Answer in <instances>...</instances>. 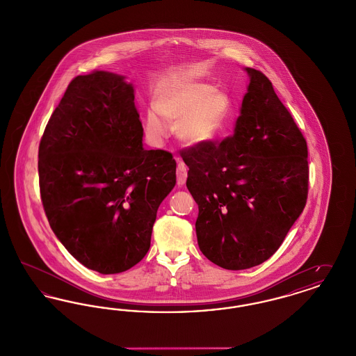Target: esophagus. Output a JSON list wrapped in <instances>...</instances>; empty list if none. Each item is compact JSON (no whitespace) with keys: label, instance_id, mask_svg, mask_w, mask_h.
Listing matches in <instances>:
<instances>
[{"label":"esophagus","instance_id":"esophagus-1","mask_svg":"<svg viewBox=\"0 0 356 356\" xmlns=\"http://www.w3.org/2000/svg\"><path fill=\"white\" fill-rule=\"evenodd\" d=\"M186 164L183 163V161H180L179 159H177V170H176V175H177V186H181L186 184Z\"/></svg>","mask_w":356,"mask_h":356}]
</instances>
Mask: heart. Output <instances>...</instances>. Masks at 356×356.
I'll use <instances>...</instances> for the list:
<instances>
[{"label":"heart","instance_id":"heart-1","mask_svg":"<svg viewBox=\"0 0 356 356\" xmlns=\"http://www.w3.org/2000/svg\"><path fill=\"white\" fill-rule=\"evenodd\" d=\"M229 109L231 100L224 90L189 76H176L156 86L145 129L153 140H163L167 135L163 118L175 124V135L183 144L203 145L220 134Z\"/></svg>","mask_w":356,"mask_h":356}]
</instances>
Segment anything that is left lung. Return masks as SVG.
<instances>
[{
  "label": "left lung",
  "mask_w": 356,
  "mask_h": 356,
  "mask_svg": "<svg viewBox=\"0 0 356 356\" xmlns=\"http://www.w3.org/2000/svg\"><path fill=\"white\" fill-rule=\"evenodd\" d=\"M245 70L250 85L235 134L180 153L199 205V248L232 271L259 266L279 250L308 195L305 137L268 77Z\"/></svg>",
  "instance_id": "left-lung-1"
}]
</instances>
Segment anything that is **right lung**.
Listing matches in <instances>:
<instances>
[{
    "instance_id": "right-lung-1",
    "label": "right lung",
    "mask_w": 356,
    "mask_h": 356,
    "mask_svg": "<svg viewBox=\"0 0 356 356\" xmlns=\"http://www.w3.org/2000/svg\"><path fill=\"white\" fill-rule=\"evenodd\" d=\"M38 177L54 235L86 268L111 275L148 252L159 205L176 184V161L143 148L132 84L96 70L74 77L51 113Z\"/></svg>"
}]
</instances>
